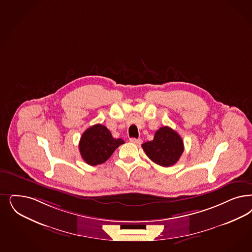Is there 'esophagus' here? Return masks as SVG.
<instances>
[{"label": "esophagus", "mask_w": 252, "mask_h": 252, "mask_svg": "<svg viewBox=\"0 0 252 252\" xmlns=\"http://www.w3.org/2000/svg\"><path fill=\"white\" fill-rule=\"evenodd\" d=\"M129 141L132 142V143H134V144H137V145H139V144H141V142H142V140L140 139H135V138H131L129 139Z\"/></svg>", "instance_id": "esophagus-1"}]
</instances>
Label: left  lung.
Masks as SVG:
<instances>
[{
    "instance_id": "obj_1",
    "label": "left lung",
    "mask_w": 252,
    "mask_h": 252,
    "mask_svg": "<svg viewBox=\"0 0 252 252\" xmlns=\"http://www.w3.org/2000/svg\"><path fill=\"white\" fill-rule=\"evenodd\" d=\"M141 146L153 162L165 167L176 164L184 150L181 136L168 126L160 127L156 132L154 139Z\"/></svg>"
}]
</instances>
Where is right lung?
I'll return each instance as SVG.
<instances>
[{
	"label": "right lung",
	"mask_w": 252,
	"mask_h": 252,
	"mask_svg": "<svg viewBox=\"0 0 252 252\" xmlns=\"http://www.w3.org/2000/svg\"><path fill=\"white\" fill-rule=\"evenodd\" d=\"M123 143L125 141L122 139H114L106 126L96 124L83 133L79 150L87 164L96 165L106 162L115 149Z\"/></svg>",
	"instance_id": "obj_1"
}]
</instances>
